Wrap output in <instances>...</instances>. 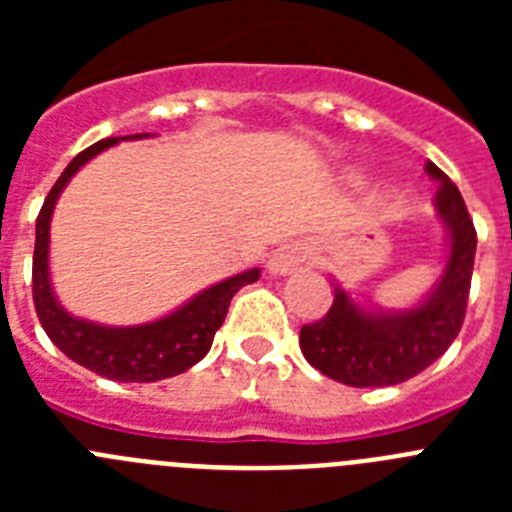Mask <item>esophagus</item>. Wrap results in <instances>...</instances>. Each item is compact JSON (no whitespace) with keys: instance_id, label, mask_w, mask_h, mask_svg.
I'll return each instance as SVG.
<instances>
[{"instance_id":"esophagus-1","label":"esophagus","mask_w":512,"mask_h":512,"mask_svg":"<svg viewBox=\"0 0 512 512\" xmlns=\"http://www.w3.org/2000/svg\"><path fill=\"white\" fill-rule=\"evenodd\" d=\"M310 259L312 253L307 243H292V246H282L271 253L269 271L271 274H292L297 269H307Z\"/></svg>"}]
</instances>
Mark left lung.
<instances>
[{
  "mask_svg": "<svg viewBox=\"0 0 512 512\" xmlns=\"http://www.w3.org/2000/svg\"><path fill=\"white\" fill-rule=\"evenodd\" d=\"M436 207L449 228V264L423 305L405 312H364L336 287L323 318L302 325L300 348L318 372L348 387H392L431 366L459 336L472 287L477 230L459 189L436 164Z\"/></svg>",
  "mask_w": 512,
  "mask_h": 512,
  "instance_id": "left-lung-1",
  "label": "left lung"
}]
</instances>
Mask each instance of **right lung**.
Returning a JSON list of instances; mask_svg holds the SVG:
<instances>
[{
    "mask_svg": "<svg viewBox=\"0 0 512 512\" xmlns=\"http://www.w3.org/2000/svg\"><path fill=\"white\" fill-rule=\"evenodd\" d=\"M148 133L130 135L146 138ZM122 138H104L71 161L58 182L45 197L35 223L33 253V302L38 320L53 343L76 364L87 366L89 372L115 382H158L187 372L210 351L215 330L223 325L233 295L246 284L259 279V269L243 271L215 287L205 289L187 305L161 320L133 328H107V325L79 320L63 310L53 297L51 274H48V230L58 194L69 184L71 176L87 164L89 158L115 146Z\"/></svg>",
    "mask_w": 512,
    "mask_h": 512,
    "instance_id": "add662e5",
    "label": "right lung"
}]
</instances>
